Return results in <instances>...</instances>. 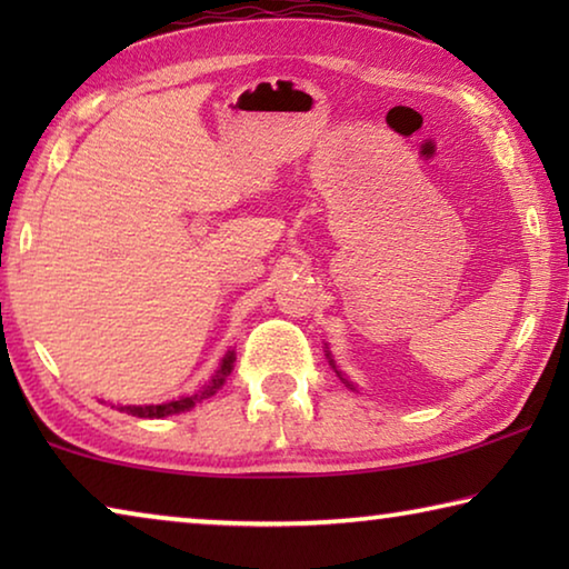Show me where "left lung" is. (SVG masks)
Returning <instances> with one entry per match:
<instances>
[{"instance_id":"obj_1","label":"left lung","mask_w":569,"mask_h":569,"mask_svg":"<svg viewBox=\"0 0 569 569\" xmlns=\"http://www.w3.org/2000/svg\"><path fill=\"white\" fill-rule=\"evenodd\" d=\"M326 356H329V363H331L333 369H336V363H333V359H331V353H326ZM336 373H339V377H341V371H339V369H336ZM341 379H343V377H341ZM343 383H346V387H353V383H349L346 379H343Z\"/></svg>"}]
</instances>
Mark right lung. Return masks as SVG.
Wrapping results in <instances>:
<instances>
[{
  "mask_svg": "<svg viewBox=\"0 0 569 569\" xmlns=\"http://www.w3.org/2000/svg\"><path fill=\"white\" fill-rule=\"evenodd\" d=\"M233 361H236V353L228 351L223 356V361H220V369L216 371V377L210 379L206 387H200V391L190 393V397H182L178 401H168V403H146V407H118V409L124 413H132V417H140V419H162V417H168V413L188 411L203 399L213 397V393L223 387L226 379L230 377V371H233Z\"/></svg>",
  "mask_w": 569,
  "mask_h": 569,
  "instance_id": "1",
  "label": "right lung"
}]
</instances>
